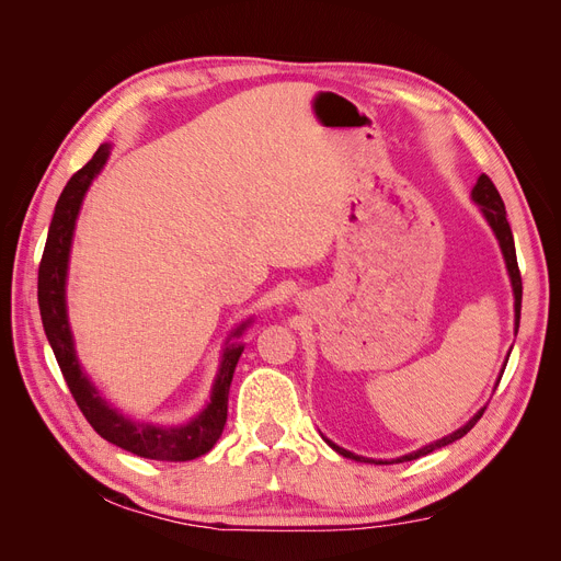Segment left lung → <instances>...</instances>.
I'll return each mask as SVG.
<instances>
[{"mask_svg": "<svg viewBox=\"0 0 561 561\" xmlns=\"http://www.w3.org/2000/svg\"><path fill=\"white\" fill-rule=\"evenodd\" d=\"M472 201L480 203V208H482V213H484V217H486L489 227L494 229L496 239H499V243H501L503 257H505V264H507V274H511V280H513V293H515V332H517V330H519V313H522V274H519V266H517L513 231H511V225H507V219H505L503 198H501L499 190L494 186V182L489 180V175H480L478 184H474V190H472ZM482 414H484V410L474 414V416L466 423L463 428H458L456 433H451V435H447V437H443V439H437V443H433V445H428V447H423V449H419V451H414V454H407V456L398 458V461H414V458H419V456H426V454H431V451H435V449H439V447L451 445L454 439H461V437L474 426V423H478V421L482 419ZM330 447H332L334 451L342 454V456H346V458H355V461H369V458L355 456V454H351V451H346V449H342V447H336V445H332V443H330Z\"/></svg>", "mask_w": 561, "mask_h": 561, "instance_id": "8db88e82", "label": "left lung"}]
</instances>
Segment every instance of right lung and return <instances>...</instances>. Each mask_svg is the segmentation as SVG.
<instances>
[{
  "mask_svg": "<svg viewBox=\"0 0 561 561\" xmlns=\"http://www.w3.org/2000/svg\"><path fill=\"white\" fill-rule=\"evenodd\" d=\"M110 157V145L100 147L93 159L79 168V171L65 184V190L56 203L54 219L48 227V239L39 262V280H37V299L39 313L44 322V332L50 348L56 353L67 388L79 404L81 414L93 426V431L105 437L107 443L122 447L130 454L154 461H192L203 454H208L225 431L227 407H229V386L233 379L236 363L241 358L243 346H231L225 351L219 375L213 386L210 404L203 410L192 423L180 428H157L147 423H133L116 414L112 407L98 396V390L89 383L75 355L70 322H67L65 309V278H67V260H70V245L75 222L81 208L83 194L91 186L93 178L100 173ZM241 325L233 334H241Z\"/></svg>",
  "mask_w": 561,
  "mask_h": 561,
  "instance_id": "right-lung-1",
  "label": "right lung"
}]
</instances>
